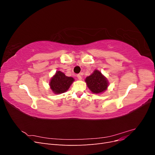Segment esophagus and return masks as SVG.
<instances>
[{"mask_svg":"<svg viewBox=\"0 0 155 155\" xmlns=\"http://www.w3.org/2000/svg\"><path fill=\"white\" fill-rule=\"evenodd\" d=\"M77 77H78L79 80H81V79H82V77H81V76L80 74H78L77 75Z\"/></svg>","mask_w":155,"mask_h":155,"instance_id":"1","label":"esophagus"}]
</instances>
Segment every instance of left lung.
<instances>
[{
  "label": "left lung",
  "instance_id": "obj_1",
  "mask_svg": "<svg viewBox=\"0 0 155 155\" xmlns=\"http://www.w3.org/2000/svg\"><path fill=\"white\" fill-rule=\"evenodd\" d=\"M85 81L90 91L97 94L105 92L109 84L107 78L98 70H95L92 74L86 78Z\"/></svg>",
  "mask_w": 155,
  "mask_h": 155
}]
</instances>
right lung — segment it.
Returning a JSON list of instances; mask_svg holds the SVG:
<instances>
[{"label":"right lung","instance_id":"right-lung-1","mask_svg":"<svg viewBox=\"0 0 155 155\" xmlns=\"http://www.w3.org/2000/svg\"><path fill=\"white\" fill-rule=\"evenodd\" d=\"M74 81L73 78L67 76L61 71H57L53 77L51 78L49 85L54 94H59L67 92Z\"/></svg>","mask_w":155,"mask_h":155}]
</instances>
